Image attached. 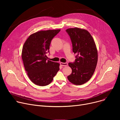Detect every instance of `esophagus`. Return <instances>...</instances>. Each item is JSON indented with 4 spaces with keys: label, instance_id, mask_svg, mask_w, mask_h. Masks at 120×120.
Returning <instances> with one entry per match:
<instances>
[{
    "label": "esophagus",
    "instance_id": "1",
    "mask_svg": "<svg viewBox=\"0 0 120 120\" xmlns=\"http://www.w3.org/2000/svg\"><path fill=\"white\" fill-rule=\"evenodd\" d=\"M60 65L62 66H68V63H63V62H61L60 63Z\"/></svg>",
    "mask_w": 120,
    "mask_h": 120
}]
</instances>
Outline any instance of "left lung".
Returning <instances> with one entry per match:
<instances>
[{
	"mask_svg": "<svg viewBox=\"0 0 120 120\" xmlns=\"http://www.w3.org/2000/svg\"><path fill=\"white\" fill-rule=\"evenodd\" d=\"M66 31L70 37L72 51L76 54L75 61L68 63L72 72L68 79L74 85H82L91 78L96 67L98 52L95 43L86 30L74 28Z\"/></svg>",
	"mask_w": 120,
	"mask_h": 120,
	"instance_id": "1",
	"label": "left lung"
}]
</instances>
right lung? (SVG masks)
Here are the masks:
<instances>
[{
    "label": "right lung",
    "mask_w": 120,
    "mask_h": 120,
    "mask_svg": "<svg viewBox=\"0 0 120 120\" xmlns=\"http://www.w3.org/2000/svg\"><path fill=\"white\" fill-rule=\"evenodd\" d=\"M60 30H41L31 34L25 42L22 58L30 80L40 86L49 84L59 70V64L48 60L50 43Z\"/></svg>",
    "instance_id": "right-lung-1"
}]
</instances>
